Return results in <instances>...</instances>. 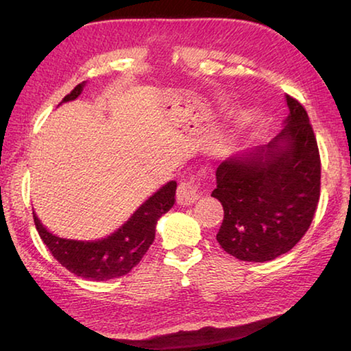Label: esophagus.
I'll return each mask as SVG.
<instances>
[{"label":"esophagus","instance_id":"obj_1","mask_svg":"<svg viewBox=\"0 0 351 351\" xmlns=\"http://www.w3.org/2000/svg\"><path fill=\"white\" fill-rule=\"evenodd\" d=\"M199 187H201V182L198 176H192L189 181L181 182L180 186H178V192H176L178 203L182 206H189L195 203L201 195Z\"/></svg>","mask_w":351,"mask_h":351}]
</instances>
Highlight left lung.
<instances>
[{"label": "left lung", "mask_w": 351, "mask_h": 351, "mask_svg": "<svg viewBox=\"0 0 351 351\" xmlns=\"http://www.w3.org/2000/svg\"><path fill=\"white\" fill-rule=\"evenodd\" d=\"M287 127L268 145L217 167L212 197L223 204L217 241L243 261H269L310 229L320 197V156L306 110L287 96Z\"/></svg>", "instance_id": "1"}]
</instances>
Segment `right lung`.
Returning a JSON list of instances; mask_svg holds the SVG:
<instances>
[{"label": "right lung", "instance_id": "add662e5", "mask_svg": "<svg viewBox=\"0 0 351 351\" xmlns=\"http://www.w3.org/2000/svg\"><path fill=\"white\" fill-rule=\"evenodd\" d=\"M85 82L77 85L62 100L80 96ZM176 182L170 181L148 198L133 217L114 234L97 241L66 240L46 230L34 213V223L45 245L54 258L73 274L91 280H110L128 274L144 257L154 240L156 223L175 204Z\"/></svg>", "mask_w": 351, "mask_h": 351}]
</instances>
